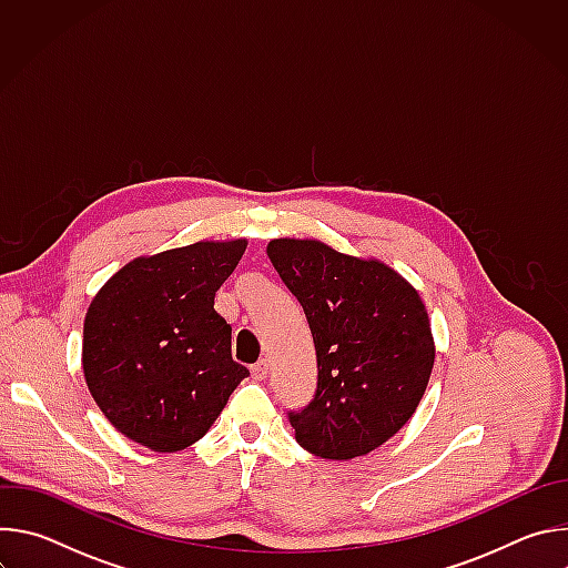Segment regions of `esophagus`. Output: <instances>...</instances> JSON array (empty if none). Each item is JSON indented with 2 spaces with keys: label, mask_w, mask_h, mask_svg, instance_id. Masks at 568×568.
Segmentation results:
<instances>
[{
  "label": "esophagus",
  "mask_w": 568,
  "mask_h": 568,
  "mask_svg": "<svg viewBox=\"0 0 568 568\" xmlns=\"http://www.w3.org/2000/svg\"><path fill=\"white\" fill-rule=\"evenodd\" d=\"M252 375H254V379H258V382L265 379V377H267V362L261 359L258 364H254V366H252Z\"/></svg>",
  "instance_id": "esophagus-1"
}]
</instances>
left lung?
<instances>
[{
	"mask_svg": "<svg viewBox=\"0 0 568 568\" xmlns=\"http://www.w3.org/2000/svg\"><path fill=\"white\" fill-rule=\"evenodd\" d=\"M267 256L298 298L316 351V393L290 414L296 443L348 460L393 438L427 390L436 344L418 290L377 258L314 237L270 240Z\"/></svg>",
	"mask_w": 568,
	"mask_h": 568,
	"instance_id": "8db88e82",
	"label": "left lung"
}]
</instances>
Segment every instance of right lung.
Segmentation results:
<instances>
[{
    "mask_svg": "<svg viewBox=\"0 0 568 568\" xmlns=\"http://www.w3.org/2000/svg\"><path fill=\"white\" fill-rule=\"evenodd\" d=\"M247 237L139 256L92 298L83 373L105 418L125 438L171 454L197 443L250 375L231 359V326L215 292Z\"/></svg>",
    "mask_w": 568,
    "mask_h": 568,
    "instance_id": "1",
    "label": "right lung"
}]
</instances>
